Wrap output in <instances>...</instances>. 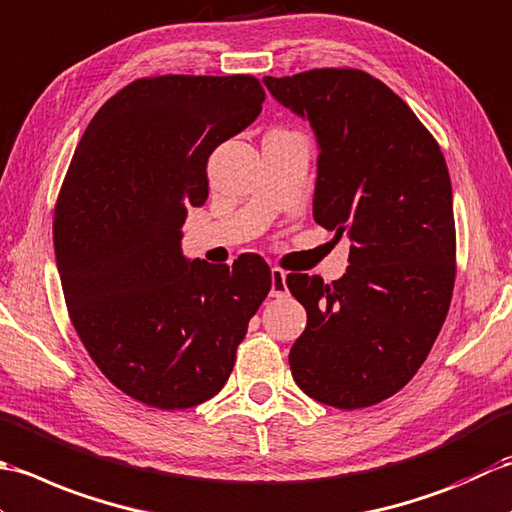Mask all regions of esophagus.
<instances>
[{"instance_id": "obj_1", "label": "esophagus", "mask_w": 512, "mask_h": 512, "mask_svg": "<svg viewBox=\"0 0 512 512\" xmlns=\"http://www.w3.org/2000/svg\"><path fill=\"white\" fill-rule=\"evenodd\" d=\"M271 298H283L287 296V274L283 269L274 267L271 269Z\"/></svg>"}]
</instances>
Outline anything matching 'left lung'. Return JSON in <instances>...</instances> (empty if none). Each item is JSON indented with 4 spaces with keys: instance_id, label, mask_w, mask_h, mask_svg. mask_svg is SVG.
Here are the masks:
<instances>
[{
    "instance_id": "1",
    "label": "left lung",
    "mask_w": 512,
    "mask_h": 512,
    "mask_svg": "<svg viewBox=\"0 0 512 512\" xmlns=\"http://www.w3.org/2000/svg\"><path fill=\"white\" fill-rule=\"evenodd\" d=\"M263 81L314 128V218L351 241L340 280L287 276L307 309L289 351L291 375L309 398L364 409L413 378L451 307V176L433 134L369 72L316 68Z\"/></svg>"
}]
</instances>
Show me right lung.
Wrapping results in <instances>:
<instances>
[{
    "label": "right lung",
    "mask_w": 512,
    "mask_h": 512,
    "mask_svg": "<svg viewBox=\"0 0 512 512\" xmlns=\"http://www.w3.org/2000/svg\"><path fill=\"white\" fill-rule=\"evenodd\" d=\"M252 75L137 79L88 123L52 221L68 314L101 373L132 400L179 411L223 389L271 289L258 254L187 260L207 159L263 110Z\"/></svg>",
    "instance_id": "1"
}]
</instances>
